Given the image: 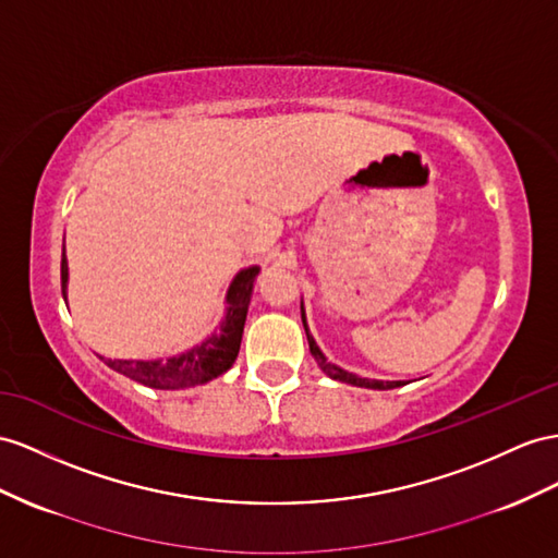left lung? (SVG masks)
<instances>
[{"label": "left lung", "mask_w": 558, "mask_h": 558, "mask_svg": "<svg viewBox=\"0 0 558 558\" xmlns=\"http://www.w3.org/2000/svg\"><path fill=\"white\" fill-rule=\"evenodd\" d=\"M302 323H304L306 339H308V349H311V353H313V359H316L318 367L323 369V373H325L327 377H332V379H337V381H344V384H353V387L379 389V391H384V389H396V387H403V381H381V379H365V377H359V375L349 373V369H344V367H339V365H335V363L327 361V359H325V353L318 349L316 339H313V337H311V332H308V325H306V313H304V302H302Z\"/></svg>", "instance_id": "1"}]
</instances>
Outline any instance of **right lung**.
I'll return each instance as SVG.
<instances>
[{
  "label": "right lung",
  "mask_w": 558,
  "mask_h": 558,
  "mask_svg": "<svg viewBox=\"0 0 558 558\" xmlns=\"http://www.w3.org/2000/svg\"><path fill=\"white\" fill-rule=\"evenodd\" d=\"M259 266L242 268L240 274L228 284L226 292V313L219 323V330H214L193 349L169 355V359L157 361H120V359H104L98 355L108 367L116 373L130 377L143 387L150 389H189L197 384H207L211 379L221 377L226 369H231L242 341V330H245L247 308L254 290V280L259 276ZM61 290L63 299L68 302V259H65V245L61 254Z\"/></svg>",
  "instance_id": "right-lung-1"
}]
</instances>
